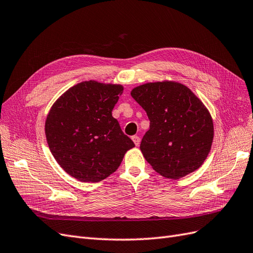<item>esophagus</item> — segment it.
<instances>
[{
  "label": "esophagus",
  "mask_w": 253,
  "mask_h": 253,
  "mask_svg": "<svg viewBox=\"0 0 253 253\" xmlns=\"http://www.w3.org/2000/svg\"><path fill=\"white\" fill-rule=\"evenodd\" d=\"M132 140L134 141V143H135V145H137V147H138L139 145V143H140V138L137 135H134V136H132Z\"/></svg>",
  "instance_id": "esophagus-1"
}]
</instances>
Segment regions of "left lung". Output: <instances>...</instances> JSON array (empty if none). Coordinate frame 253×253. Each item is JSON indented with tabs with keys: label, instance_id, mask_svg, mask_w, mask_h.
Here are the masks:
<instances>
[{
	"label": "left lung",
	"instance_id": "obj_1",
	"mask_svg": "<svg viewBox=\"0 0 253 253\" xmlns=\"http://www.w3.org/2000/svg\"><path fill=\"white\" fill-rule=\"evenodd\" d=\"M131 96L150 120L140 150L153 169L173 179L197 170L209 154L214 131L209 111L193 91L163 81L137 86Z\"/></svg>",
	"mask_w": 253,
	"mask_h": 253
}]
</instances>
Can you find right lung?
<instances>
[{"label":"right lung","instance_id":"obj_1","mask_svg":"<svg viewBox=\"0 0 253 253\" xmlns=\"http://www.w3.org/2000/svg\"><path fill=\"white\" fill-rule=\"evenodd\" d=\"M122 90L120 84L84 81L67 89L47 115L45 135L51 154L80 181L106 178L135 147L112 116Z\"/></svg>","mask_w":253,"mask_h":253}]
</instances>
